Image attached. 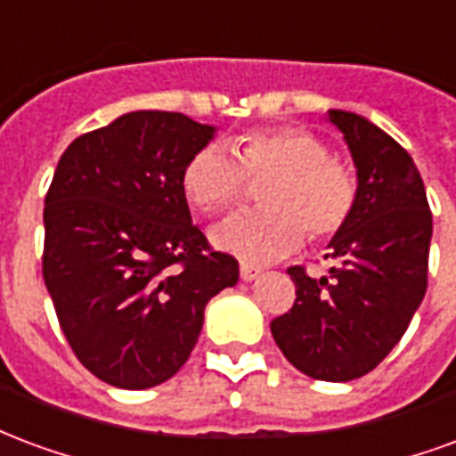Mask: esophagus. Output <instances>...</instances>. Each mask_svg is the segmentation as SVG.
<instances>
[{"label":"esophagus","mask_w":456,"mask_h":456,"mask_svg":"<svg viewBox=\"0 0 456 456\" xmlns=\"http://www.w3.org/2000/svg\"><path fill=\"white\" fill-rule=\"evenodd\" d=\"M239 273H241V281H256L261 276V266H254V264H241L239 266Z\"/></svg>","instance_id":"34e87169"}]
</instances>
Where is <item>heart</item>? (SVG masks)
Segmentation results:
<instances>
[{
	"label": "heart",
	"instance_id": "heart-1",
	"mask_svg": "<svg viewBox=\"0 0 456 456\" xmlns=\"http://www.w3.org/2000/svg\"><path fill=\"white\" fill-rule=\"evenodd\" d=\"M272 180L261 190L266 209L239 215L212 229L222 251L251 261H273L296 251L303 239L327 241L354 215L359 183L354 170L330 156L317 134L271 126L241 134L237 153L219 143L195 151L183 168L180 188L202 215L237 208L248 180Z\"/></svg>",
	"mask_w": 456,
	"mask_h": 456
}]
</instances>
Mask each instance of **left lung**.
<instances>
[{
	"label": "left lung",
	"mask_w": 456,
	"mask_h": 456,
	"mask_svg": "<svg viewBox=\"0 0 456 456\" xmlns=\"http://www.w3.org/2000/svg\"><path fill=\"white\" fill-rule=\"evenodd\" d=\"M352 153L359 198L330 239V276L288 268L296 303L271 322L288 362L310 379L354 381L401 342L428 290L432 215L411 153L362 114L330 110Z\"/></svg>",
	"instance_id": "1"
}]
</instances>
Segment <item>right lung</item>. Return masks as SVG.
Segmentation results:
<instances>
[{
    "label": "right lung",
    "mask_w": 456,
    "mask_h": 456,
    "mask_svg": "<svg viewBox=\"0 0 456 456\" xmlns=\"http://www.w3.org/2000/svg\"><path fill=\"white\" fill-rule=\"evenodd\" d=\"M180 112L121 114L65 149L44 208V281L68 344L100 381L141 391L188 362L237 258L192 224L180 175L215 139Z\"/></svg>",
    "instance_id": "obj_1"
}]
</instances>
